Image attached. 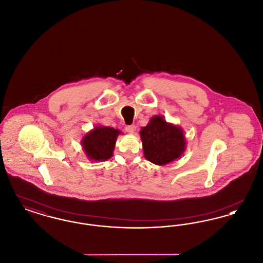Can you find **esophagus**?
<instances>
[{
	"instance_id": "obj_1",
	"label": "esophagus",
	"mask_w": 263,
	"mask_h": 263,
	"mask_svg": "<svg viewBox=\"0 0 263 263\" xmlns=\"http://www.w3.org/2000/svg\"><path fill=\"white\" fill-rule=\"evenodd\" d=\"M125 130L128 132V133H131V134H132V133H134V132H135L136 127H135V125L126 126Z\"/></svg>"
}]
</instances>
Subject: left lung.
<instances>
[{
  "mask_svg": "<svg viewBox=\"0 0 263 263\" xmlns=\"http://www.w3.org/2000/svg\"><path fill=\"white\" fill-rule=\"evenodd\" d=\"M145 158L151 163L163 165L179 158L185 149L182 130L165 122L163 116L151 118L150 123L141 131Z\"/></svg>",
  "mask_w": 263,
  "mask_h": 263,
  "instance_id": "left-lung-1",
  "label": "left lung"
}]
</instances>
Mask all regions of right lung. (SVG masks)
Masks as SVG:
<instances>
[{"mask_svg":"<svg viewBox=\"0 0 263 263\" xmlns=\"http://www.w3.org/2000/svg\"><path fill=\"white\" fill-rule=\"evenodd\" d=\"M120 131L111 127H96L82 141V145L88 159L104 161L112 157L115 141Z\"/></svg>","mask_w":263,"mask_h":263,"instance_id":"1","label":"right lung"}]
</instances>
